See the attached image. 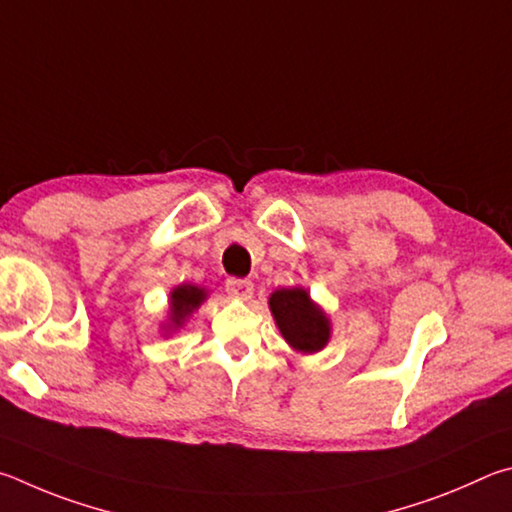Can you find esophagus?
<instances>
[{
    "label": "esophagus",
    "mask_w": 512,
    "mask_h": 512,
    "mask_svg": "<svg viewBox=\"0 0 512 512\" xmlns=\"http://www.w3.org/2000/svg\"><path fill=\"white\" fill-rule=\"evenodd\" d=\"M224 288H227L231 297L245 299V301L251 299V294H254V283L247 281V279H227Z\"/></svg>",
    "instance_id": "obj_1"
}]
</instances>
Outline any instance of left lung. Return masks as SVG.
<instances>
[{
	"label": "left lung",
	"mask_w": 512,
	"mask_h": 512,
	"mask_svg": "<svg viewBox=\"0 0 512 512\" xmlns=\"http://www.w3.org/2000/svg\"><path fill=\"white\" fill-rule=\"evenodd\" d=\"M270 310L276 326L294 351L317 353L330 339V319L303 288L272 292Z\"/></svg>",
	"instance_id": "left-lung-1"
}]
</instances>
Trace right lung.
<instances>
[{"label": "right lung", "mask_w": 512, "mask_h": 512, "mask_svg": "<svg viewBox=\"0 0 512 512\" xmlns=\"http://www.w3.org/2000/svg\"><path fill=\"white\" fill-rule=\"evenodd\" d=\"M206 299V290L197 288V285L184 283L170 292V310H168V324L166 330H177L184 326V321L193 315V310L202 306Z\"/></svg>", "instance_id": "right-lung-1"}]
</instances>
